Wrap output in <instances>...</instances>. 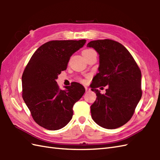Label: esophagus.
<instances>
[{
    "label": "esophagus",
    "mask_w": 160,
    "mask_h": 160,
    "mask_svg": "<svg viewBox=\"0 0 160 160\" xmlns=\"http://www.w3.org/2000/svg\"><path fill=\"white\" fill-rule=\"evenodd\" d=\"M85 91H86V92H89V91H90V89L89 88L85 87Z\"/></svg>",
    "instance_id": "1"
}]
</instances>
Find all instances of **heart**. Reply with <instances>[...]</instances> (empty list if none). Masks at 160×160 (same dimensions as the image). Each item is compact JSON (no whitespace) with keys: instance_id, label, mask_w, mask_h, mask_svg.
Segmentation results:
<instances>
[{"instance_id":"1","label":"heart","mask_w":160,"mask_h":160,"mask_svg":"<svg viewBox=\"0 0 160 160\" xmlns=\"http://www.w3.org/2000/svg\"><path fill=\"white\" fill-rule=\"evenodd\" d=\"M94 53H96V52H95V51H94L93 49H84V50L83 51V52H82V54H83V56H84V57L89 56V55H91V54ZM81 81H82V80H81ZM82 82H83V81H82Z\"/></svg>"}]
</instances>
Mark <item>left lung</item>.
Masks as SVG:
<instances>
[{"instance_id":"obj_1","label":"left lung","mask_w":160,"mask_h":160,"mask_svg":"<svg viewBox=\"0 0 160 160\" xmlns=\"http://www.w3.org/2000/svg\"><path fill=\"white\" fill-rule=\"evenodd\" d=\"M87 46L100 55L99 73L91 86L97 96L91 106V117L103 128L120 127L130 120L141 99L140 69L127 48L115 40H93ZM107 85L106 93L101 94L97 88Z\"/></svg>"}]
</instances>
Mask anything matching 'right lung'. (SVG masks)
<instances>
[{"label":"right lung","mask_w":160,"mask_h":160,"mask_svg":"<svg viewBox=\"0 0 160 160\" xmlns=\"http://www.w3.org/2000/svg\"><path fill=\"white\" fill-rule=\"evenodd\" d=\"M86 40H51L33 54L22 76V97L37 124L48 130H58L73 116V107L85 92L84 87L71 82L59 89L56 80L66 70L72 54Z\"/></svg>","instance_id":"1"}]
</instances>
